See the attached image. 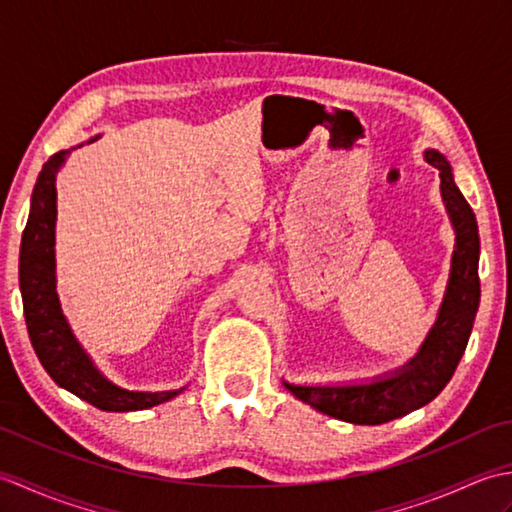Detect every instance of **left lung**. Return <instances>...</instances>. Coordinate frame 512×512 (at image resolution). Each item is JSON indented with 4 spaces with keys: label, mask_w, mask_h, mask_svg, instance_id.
<instances>
[{
    "label": "left lung",
    "mask_w": 512,
    "mask_h": 512,
    "mask_svg": "<svg viewBox=\"0 0 512 512\" xmlns=\"http://www.w3.org/2000/svg\"><path fill=\"white\" fill-rule=\"evenodd\" d=\"M424 156L433 167L440 169L442 200L455 226L453 268L440 317L418 356L411 358L396 376L354 387H299L284 383L292 396L308 402L325 416L354 424H383L407 416L409 411L424 407L447 387L469 343L475 314L480 308L477 220L471 204L455 187L447 158L438 151H427Z\"/></svg>",
    "instance_id": "1"
}]
</instances>
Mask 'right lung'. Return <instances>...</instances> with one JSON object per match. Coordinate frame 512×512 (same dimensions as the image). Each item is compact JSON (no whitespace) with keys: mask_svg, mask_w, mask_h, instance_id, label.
<instances>
[{"mask_svg":"<svg viewBox=\"0 0 512 512\" xmlns=\"http://www.w3.org/2000/svg\"><path fill=\"white\" fill-rule=\"evenodd\" d=\"M63 151L43 165L30 200L28 224L21 235L19 288L30 343L43 369L59 387L103 411H138L156 407L178 396L173 391H127L96 372L92 361L72 336L54 292V220H57V171Z\"/></svg>","mask_w":512,"mask_h":512,"instance_id":"obj_1","label":"right lung"}]
</instances>
